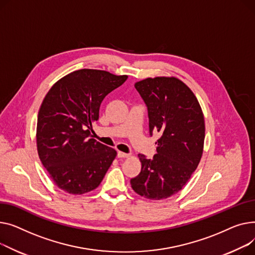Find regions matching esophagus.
<instances>
[{
    "instance_id": "esophagus-1",
    "label": "esophagus",
    "mask_w": 255,
    "mask_h": 255,
    "mask_svg": "<svg viewBox=\"0 0 255 255\" xmlns=\"http://www.w3.org/2000/svg\"><path fill=\"white\" fill-rule=\"evenodd\" d=\"M117 156L121 157V158H126V157H129L130 155L128 153H125V152H122V151H118L117 152Z\"/></svg>"
}]
</instances>
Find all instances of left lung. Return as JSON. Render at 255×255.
I'll list each match as a JSON object with an SVG mask.
<instances>
[{"label":"left lung","mask_w":255,"mask_h":255,"mask_svg":"<svg viewBox=\"0 0 255 255\" xmlns=\"http://www.w3.org/2000/svg\"><path fill=\"white\" fill-rule=\"evenodd\" d=\"M134 87L146 104L150 136L158 131L160 137L153 158L138 154L142 168L130 185L146 199H167L182 189L199 166L204 115L190 88L175 77L147 78Z\"/></svg>","instance_id":"obj_1"}]
</instances>
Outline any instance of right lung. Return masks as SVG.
<instances>
[{
    "instance_id": "right-lung-1",
    "label": "right lung",
    "mask_w": 255,
    "mask_h": 255,
    "mask_svg": "<svg viewBox=\"0 0 255 255\" xmlns=\"http://www.w3.org/2000/svg\"><path fill=\"white\" fill-rule=\"evenodd\" d=\"M127 79V75L82 69L59 79L45 96L38 113V154L61 189L82 194L102 182L116 151L93 139L89 129L105 97Z\"/></svg>"
}]
</instances>
